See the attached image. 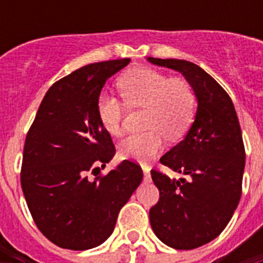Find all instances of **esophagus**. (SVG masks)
<instances>
[{
    "label": "esophagus",
    "mask_w": 263,
    "mask_h": 263,
    "mask_svg": "<svg viewBox=\"0 0 263 263\" xmlns=\"http://www.w3.org/2000/svg\"><path fill=\"white\" fill-rule=\"evenodd\" d=\"M142 168H143L144 180H146V181H148V180L152 179V176H150V168H148V166H146V165H143Z\"/></svg>",
    "instance_id": "34e87169"
}]
</instances>
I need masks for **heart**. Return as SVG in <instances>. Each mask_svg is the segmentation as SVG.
Here are the masks:
<instances>
[{
	"mask_svg": "<svg viewBox=\"0 0 263 263\" xmlns=\"http://www.w3.org/2000/svg\"><path fill=\"white\" fill-rule=\"evenodd\" d=\"M119 88L128 106L146 109L144 128L148 131L129 134L119 144L120 156L142 164L150 162L164 146V135L176 140L191 125L196 95L187 80L169 78L150 68H136L119 79ZM97 115L111 135L123 129L125 105L109 92L97 99Z\"/></svg>",
	"mask_w": 263,
	"mask_h": 263,
	"instance_id": "heart-1",
	"label": "heart"
}]
</instances>
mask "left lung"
Segmentation results:
<instances>
[{"mask_svg":"<svg viewBox=\"0 0 263 263\" xmlns=\"http://www.w3.org/2000/svg\"><path fill=\"white\" fill-rule=\"evenodd\" d=\"M147 60L181 72L198 101L187 136L160 160L184 177L171 179L152 169L160 199L150 209V224L162 243L176 250H192L216 239L239 204L246 165L240 124L228 92L196 64Z\"/></svg>","mask_w":263,"mask_h":263,"instance_id":"left-lung-1","label":"left lung"}]
</instances>
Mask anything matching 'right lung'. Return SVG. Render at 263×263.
I'll return each mask as SVG.
<instances>
[{
	"instance_id": "right-lung-1",
	"label": "right lung",
	"mask_w": 263,
	"mask_h": 263,
	"mask_svg": "<svg viewBox=\"0 0 263 263\" xmlns=\"http://www.w3.org/2000/svg\"><path fill=\"white\" fill-rule=\"evenodd\" d=\"M129 61L88 64L57 80L27 132L23 194L39 231L61 249L82 251L102 245L143 179L142 168L129 160L107 175L90 177L116 153L97 115V99L106 80Z\"/></svg>"
}]
</instances>
